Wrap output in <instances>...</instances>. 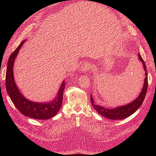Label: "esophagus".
<instances>
[{"mask_svg": "<svg viewBox=\"0 0 156 156\" xmlns=\"http://www.w3.org/2000/svg\"><path fill=\"white\" fill-rule=\"evenodd\" d=\"M92 67V64L90 62H84L81 66V69L82 72H84V73H87L88 72H89L90 70Z\"/></svg>", "mask_w": 156, "mask_h": 156, "instance_id": "1", "label": "esophagus"}]
</instances>
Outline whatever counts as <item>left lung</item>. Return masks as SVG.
I'll return each mask as SVG.
<instances>
[{
  "mask_svg": "<svg viewBox=\"0 0 156 156\" xmlns=\"http://www.w3.org/2000/svg\"><path fill=\"white\" fill-rule=\"evenodd\" d=\"M139 59L141 62V64H143L144 68L143 69L144 70V75H145L143 88L142 89V91L140 93L139 97L135 100L130 103L129 104L111 109V108H106L100 105H96L94 103L92 95H90V101L92 103V105L99 114L111 120H122L129 116L132 114H133L141 106V105H142L148 89V73L144 61L143 60V58L141 57L140 54H139Z\"/></svg>",
  "mask_w": 156,
  "mask_h": 156,
  "instance_id": "left-lung-1",
  "label": "left lung"
}]
</instances>
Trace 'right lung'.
<instances>
[{
  "mask_svg": "<svg viewBox=\"0 0 156 156\" xmlns=\"http://www.w3.org/2000/svg\"><path fill=\"white\" fill-rule=\"evenodd\" d=\"M25 40H23L17 49L11 54L8 61L6 73V88L13 105L23 115L32 119L47 120L53 117L58 112L62 106L63 92L64 90V81L60 86L58 96L54 101L50 103H35L28 100L19 91L14 81L13 68L14 61Z\"/></svg>",
  "mask_w": 156,
  "mask_h": 156,
  "instance_id": "obj_1",
  "label": "right lung"
}]
</instances>
